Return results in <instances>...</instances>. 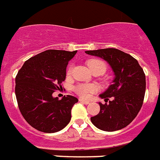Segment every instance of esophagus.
I'll return each mask as SVG.
<instances>
[{"instance_id": "esophagus-1", "label": "esophagus", "mask_w": 160, "mask_h": 160, "mask_svg": "<svg viewBox=\"0 0 160 160\" xmlns=\"http://www.w3.org/2000/svg\"><path fill=\"white\" fill-rule=\"evenodd\" d=\"M79 101H80V102L84 103V104H86V105H88V104H89V101H86V100H84V99H79Z\"/></svg>"}]
</instances>
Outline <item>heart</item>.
<instances>
[{
    "mask_svg": "<svg viewBox=\"0 0 160 160\" xmlns=\"http://www.w3.org/2000/svg\"><path fill=\"white\" fill-rule=\"evenodd\" d=\"M88 68L91 71H93L98 68H102L104 71L106 69V65L102 61L99 59H91L87 62ZM72 72V68L70 67L68 70V75H71ZM98 86L93 84H79L74 87V91L83 98H88L91 94L94 93L98 91Z\"/></svg>",
    "mask_w": 160,
    "mask_h": 160,
    "instance_id": "b5f03b06",
    "label": "heart"
}]
</instances>
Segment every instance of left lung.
<instances>
[{"mask_svg": "<svg viewBox=\"0 0 160 160\" xmlns=\"http://www.w3.org/2000/svg\"><path fill=\"white\" fill-rule=\"evenodd\" d=\"M107 61L115 74L112 84L100 94L109 103L99 102L100 112L91 117L97 128L113 132L128 126L140 111L146 92V76L143 69L130 54L114 48L85 51Z\"/></svg>", "mask_w": 160, "mask_h": 160, "instance_id": "left-lung-1", "label": "left lung"}]
</instances>
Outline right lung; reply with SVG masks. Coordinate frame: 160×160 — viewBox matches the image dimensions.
Instances as JSON below:
<instances>
[{"mask_svg":"<svg viewBox=\"0 0 160 160\" xmlns=\"http://www.w3.org/2000/svg\"><path fill=\"white\" fill-rule=\"evenodd\" d=\"M77 51L49 49L27 60L15 78V95L19 111L27 122L47 133L58 132L69 123L76 98H53L66 79L68 62Z\"/></svg>","mask_w":160,"mask_h":160,"instance_id":"add662e5","label":"right lung"}]
</instances>
